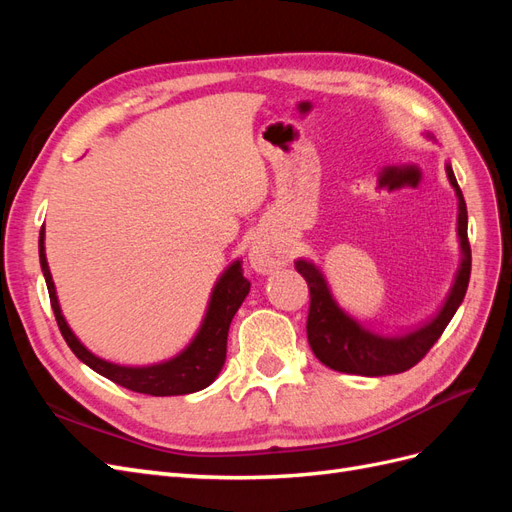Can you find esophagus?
Here are the masks:
<instances>
[{"instance_id":"1","label":"esophagus","mask_w":512,"mask_h":512,"mask_svg":"<svg viewBox=\"0 0 512 512\" xmlns=\"http://www.w3.org/2000/svg\"><path fill=\"white\" fill-rule=\"evenodd\" d=\"M250 265L258 273H271L284 265V256L271 247L267 241H254L250 247Z\"/></svg>"}]
</instances>
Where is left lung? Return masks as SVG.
<instances>
[{
    "label": "left lung",
    "instance_id": "obj_1",
    "mask_svg": "<svg viewBox=\"0 0 512 512\" xmlns=\"http://www.w3.org/2000/svg\"><path fill=\"white\" fill-rule=\"evenodd\" d=\"M427 138L436 141L431 134H427ZM444 168L457 196V239L461 258L453 286L448 290L438 314L423 322L421 327L393 335L374 331L361 320L350 316L335 301L327 277H324L318 265L305 258L294 260V269L305 277L309 286V297H312L307 314V342L322 365L342 371V374L369 378L401 374V371L414 367L423 359L455 316L457 307L461 305L468 290L472 252L468 241L466 200H463V194L457 185L451 162H446Z\"/></svg>",
    "mask_w": 512,
    "mask_h": 512
}]
</instances>
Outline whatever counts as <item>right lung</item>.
Returning a JSON list of instances; mask_svg holds the SVG:
<instances>
[{"instance_id":"1","label":"right lung","mask_w":512,"mask_h":512,"mask_svg":"<svg viewBox=\"0 0 512 512\" xmlns=\"http://www.w3.org/2000/svg\"><path fill=\"white\" fill-rule=\"evenodd\" d=\"M38 252H40V267L44 273L46 288H49L51 307H53L55 320L59 324V331L64 335L70 350L79 356V361H83L87 367L94 369L96 374L123 386V389L153 395V397L190 395L196 391H203L220 376L226 361V339H228L230 322L235 318L237 309L241 307L247 294H250V282L243 277L239 258L235 262H230V265L224 269V273L218 277V282H215L207 303L205 318L200 322L192 342L179 354L170 356L168 361L134 367V365H119L113 361L100 359V356H96L89 348H85L81 339L76 337L74 331L70 329V324L66 322L64 314H61L53 275L49 269V262H46L44 226L40 228Z\"/></svg>"}]
</instances>
